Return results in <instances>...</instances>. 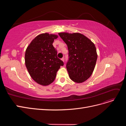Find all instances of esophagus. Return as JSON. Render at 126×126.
I'll return each mask as SVG.
<instances>
[{"label":"esophagus","mask_w":126,"mask_h":126,"mask_svg":"<svg viewBox=\"0 0 126 126\" xmlns=\"http://www.w3.org/2000/svg\"><path fill=\"white\" fill-rule=\"evenodd\" d=\"M61 60H62L63 62H64V59L63 58H62L61 59Z\"/></svg>","instance_id":"obj_1"}]
</instances>
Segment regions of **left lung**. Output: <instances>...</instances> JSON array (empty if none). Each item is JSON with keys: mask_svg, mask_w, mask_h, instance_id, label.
<instances>
[{"mask_svg": "<svg viewBox=\"0 0 126 126\" xmlns=\"http://www.w3.org/2000/svg\"><path fill=\"white\" fill-rule=\"evenodd\" d=\"M58 34L69 51L66 68L69 78L76 83L85 81L92 75L96 66L97 53L94 44L80 33Z\"/></svg>", "mask_w": 126, "mask_h": 126, "instance_id": "8db88e82", "label": "left lung"}]
</instances>
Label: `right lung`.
<instances>
[{
  "instance_id": "add662e5",
  "label": "right lung",
  "mask_w": 126,
  "mask_h": 126,
  "mask_svg": "<svg viewBox=\"0 0 126 126\" xmlns=\"http://www.w3.org/2000/svg\"><path fill=\"white\" fill-rule=\"evenodd\" d=\"M58 37L55 34L41 33L31 41L26 50V67L32 79L40 85L51 83L60 66L63 65L52 45Z\"/></svg>"
}]
</instances>
